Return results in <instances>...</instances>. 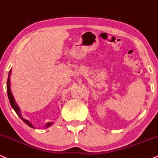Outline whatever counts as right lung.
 <instances>
[{"label":"right lung","mask_w":158,"mask_h":158,"mask_svg":"<svg viewBox=\"0 0 158 158\" xmlns=\"http://www.w3.org/2000/svg\"><path fill=\"white\" fill-rule=\"evenodd\" d=\"M11 71H12V69H10V71L9 72V76H8V80H7V83H6V87H7V94H8V98H9V102H10V104H11V106L12 107V109H14L15 111V112L17 113V114H18V116H19V118L21 119L25 123H27L29 127H30L31 128H34L35 127H33V125L30 123V121H29V120L25 119V118H23V117L21 116V114H20V109L19 108V106H18V105L17 104L15 101L14 99V97H13L12 94V92H11V89H10V75H11ZM53 123H52V122H49V123H47L46 124V128H48L49 127H51Z\"/></svg>","instance_id":"obj_1"}]
</instances>
